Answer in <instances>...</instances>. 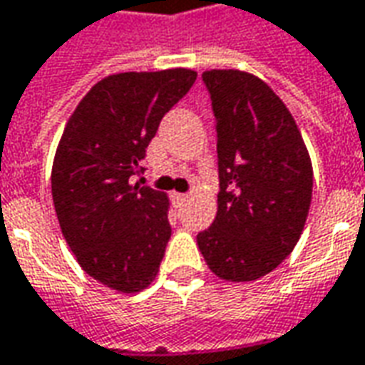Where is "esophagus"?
I'll list each match as a JSON object with an SVG mask.
<instances>
[{"instance_id":"34e87169","label":"esophagus","mask_w":365,"mask_h":365,"mask_svg":"<svg viewBox=\"0 0 365 365\" xmlns=\"http://www.w3.org/2000/svg\"><path fill=\"white\" fill-rule=\"evenodd\" d=\"M172 197H173V202H178V203H182L187 200V193H178V192H173L172 193Z\"/></svg>"}]
</instances>
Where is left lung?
<instances>
[{"label": "left lung", "instance_id": "left-lung-1", "mask_svg": "<svg viewBox=\"0 0 365 365\" xmlns=\"http://www.w3.org/2000/svg\"><path fill=\"white\" fill-rule=\"evenodd\" d=\"M217 138V214L197 234L215 276L254 282L276 269L306 224L314 172L284 101L252 73L212 69L202 76Z\"/></svg>", "mask_w": 365, "mask_h": 365}]
</instances>
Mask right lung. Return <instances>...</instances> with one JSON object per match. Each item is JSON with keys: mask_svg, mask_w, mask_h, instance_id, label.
Listing matches in <instances>:
<instances>
[{"mask_svg": "<svg viewBox=\"0 0 365 365\" xmlns=\"http://www.w3.org/2000/svg\"><path fill=\"white\" fill-rule=\"evenodd\" d=\"M195 78L183 68L108 76L63 130L51 170L56 214L79 266L103 286L133 294L158 276L172 235L168 197L135 178L160 121Z\"/></svg>", "mask_w": 365, "mask_h": 365, "instance_id": "add662e5", "label": "right lung"}]
</instances>
